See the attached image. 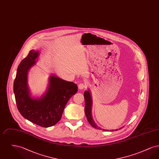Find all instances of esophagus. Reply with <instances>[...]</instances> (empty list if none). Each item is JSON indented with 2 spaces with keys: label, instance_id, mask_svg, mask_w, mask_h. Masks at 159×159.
Returning a JSON list of instances; mask_svg holds the SVG:
<instances>
[{
  "label": "esophagus",
  "instance_id": "esophagus-1",
  "mask_svg": "<svg viewBox=\"0 0 159 159\" xmlns=\"http://www.w3.org/2000/svg\"><path fill=\"white\" fill-rule=\"evenodd\" d=\"M78 88L79 89V90H83L84 89H85L86 88V86L83 84V83H80L78 86Z\"/></svg>",
  "mask_w": 159,
  "mask_h": 159
}]
</instances>
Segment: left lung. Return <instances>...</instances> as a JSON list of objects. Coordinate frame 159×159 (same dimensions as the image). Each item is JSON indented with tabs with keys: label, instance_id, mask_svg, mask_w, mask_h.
Here are the masks:
<instances>
[{
	"label": "left lung",
	"instance_id": "obj_1",
	"mask_svg": "<svg viewBox=\"0 0 159 159\" xmlns=\"http://www.w3.org/2000/svg\"><path fill=\"white\" fill-rule=\"evenodd\" d=\"M84 101H85V107H84V112L86 116V118L88 119V121L90 123L91 126L93 127L94 128L97 129H100V130H103L105 131H109L110 130L108 129H102L98 126L97 123L94 121L92 115V93H91L90 89L88 88V91H86L84 92ZM119 129H116V130H110V131H116L118 130Z\"/></svg>",
	"mask_w": 159,
	"mask_h": 159
}]
</instances>
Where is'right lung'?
I'll list each match as a JSON object with an SVG mask.
<instances>
[{
	"label": "right lung",
	"instance_id": "obj_1",
	"mask_svg": "<svg viewBox=\"0 0 159 159\" xmlns=\"http://www.w3.org/2000/svg\"><path fill=\"white\" fill-rule=\"evenodd\" d=\"M40 52L30 51L17 68L14 92L17 108L23 117L39 126L48 128L60 120L68 100L77 92V84L55 74L49 77L48 85L41 95H33L28 84L29 71L36 64Z\"/></svg>",
	"mask_w": 159,
	"mask_h": 159
}]
</instances>
